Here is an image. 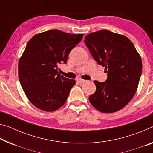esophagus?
<instances>
[{"instance_id":"1","label":"esophagus","mask_w":153,"mask_h":153,"mask_svg":"<svg viewBox=\"0 0 153 153\" xmlns=\"http://www.w3.org/2000/svg\"><path fill=\"white\" fill-rule=\"evenodd\" d=\"M77 82H78L79 84H82V83H84V82H86V80H84V79H77Z\"/></svg>"}]
</instances>
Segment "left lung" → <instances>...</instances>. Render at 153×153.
I'll return each instance as SVG.
<instances>
[{"label":"left lung","instance_id":"left-lung-1","mask_svg":"<svg viewBox=\"0 0 153 153\" xmlns=\"http://www.w3.org/2000/svg\"><path fill=\"white\" fill-rule=\"evenodd\" d=\"M87 48L97 62L105 67L107 80L94 81L96 91L89 101L101 112L113 113L121 110L133 99L142 74L141 56L126 36L108 30L86 35Z\"/></svg>","mask_w":153,"mask_h":153}]
</instances>
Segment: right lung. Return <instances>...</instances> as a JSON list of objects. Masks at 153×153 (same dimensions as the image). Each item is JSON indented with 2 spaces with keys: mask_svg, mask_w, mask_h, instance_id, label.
Instances as JSON below:
<instances>
[{
  "mask_svg": "<svg viewBox=\"0 0 153 153\" xmlns=\"http://www.w3.org/2000/svg\"><path fill=\"white\" fill-rule=\"evenodd\" d=\"M83 34L50 30L34 35L28 42L18 64V76L31 103L45 111H54L66 102L74 79L57 71L59 64L67 63L68 55Z\"/></svg>",
  "mask_w": 153,
  "mask_h": 153,
  "instance_id": "right-lung-1",
  "label": "right lung"
}]
</instances>
